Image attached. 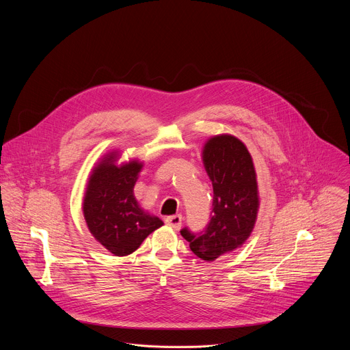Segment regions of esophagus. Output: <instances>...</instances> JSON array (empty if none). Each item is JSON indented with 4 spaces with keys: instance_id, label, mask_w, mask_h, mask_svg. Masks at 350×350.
Segmentation results:
<instances>
[{
    "instance_id": "esophagus-1",
    "label": "esophagus",
    "mask_w": 350,
    "mask_h": 350,
    "mask_svg": "<svg viewBox=\"0 0 350 350\" xmlns=\"http://www.w3.org/2000/svg\"><path fill=\"white\" fill-rule=\"evenodd\" d=\"M166 224L167 226H170V227H173L174 230H180V227H181V223H183V217H181V215H174V216H169V217H166Z\"/></svg>"
}]
</instances>
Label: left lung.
<instances>
[{
  "instance_id": "1",
  "label": "left lung",
  "mask_w": 350,
  "mask_h": 350,
  "mask_svg": "<svg viewBox=\"0 0 350 350\" xmlns=\"http://www.w3.org/2000/svg\"><path fill=\"white\" fill-rule=\"evenodd\" d=\"M202 162L213 185V215L205 234L184 228L181 235L198 258L213 262L251 237L260 205L259 189L251 154L231 134L211 137L202 148Z\"/></svg>"
}]
</instances>
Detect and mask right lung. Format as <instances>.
I'll use <instances>...</instances> for the list:
<instances>
[{
    "label": "right lung",
    "instance_id": "right-lung-1",
    "mask_svg": "<svg viewBox=\"0 0 350 350\" xmlns=\"http://www.w3.org/2000/svg\"><path fill=\"white\" fill-rule=\"evenodd\" d=\"M120 157V151H111L92 167L83 198V215L99 245L115 256H127L163 221L145 212L134 196L144 162L130 159L118 165Z\"/></svg>",
    "mask_w": 350,
    "mask_h": 350
}]
</instances>
